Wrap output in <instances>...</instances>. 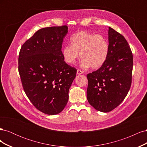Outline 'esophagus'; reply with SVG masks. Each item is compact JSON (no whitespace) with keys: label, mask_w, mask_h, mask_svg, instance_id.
<instances>
[{"label":"esophagus","mask_w":147,"mask_h":147,"mask_svg":"<svg viewBox=\"0 0 147 147\" xmlns=\"http://www.w3.org/2000/svg\"><path fill=\"white\" fill-rule=\"evenodd\" d=\"M77 74L78 75H81V74H83V71H82V70H80V69H78L77 71Z\"/></svg>","instance_id":"esophagus-1"}]
</instances>
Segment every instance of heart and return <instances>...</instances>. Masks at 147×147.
Returning <instances> with one entry per match:
<instances>
[{
	"label": "heart",
	"instance_id": "heart-1",
	"mask_svg": "<svg viewBox=\"0 0 147 147\" xmlns=\"http://www.w3.org/2000/svg\"><path fill=\"white\" fill-rule=\"evenodd\" d=\"M70 40L71 45H65L62 50L66 63L74 64L78 58L79 53L82 59L81 65L83 68L91 66L92 69H98L107 60L109 43L102 35L80 30Z\"/></svg>",
	"mask_w": 147,
	"mask_h": 147
}]
</instances>
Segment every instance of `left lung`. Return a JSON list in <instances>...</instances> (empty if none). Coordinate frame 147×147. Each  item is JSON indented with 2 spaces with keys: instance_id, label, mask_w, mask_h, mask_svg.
<instances>
[{
  "instance_id": "1",
  "label": "left lung",
  "mask_w": 147,
  "mask_h": 147,
  "mask_svg": "<svg viewBox=\"0 0 147 147\" xmlns=\"http://www.w3.org/2000/svg\"><path fill=\"white\" fill-rule=\"evenodd\" d=\"M110 51L102 67L87 75V99L96 110L109 112L124 99L132 83L133 55L123 35L109 28Z\"/></svg>"
}]
</instances>
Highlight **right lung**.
I'll use <instances>...</instances> for the list:
<instances>
[{
    "label": "right lung",
    "mask_w": 147,
    "mask_h": 147,
    "mask_svg": "<svg viewBox=\"0 0 147 147\" xmlns=\"http://www.w3.org/2000/svg\"><path fill=\"white\" fill-rule=\"evenodd\" d=\"M67 26L40 29L22 45L18 71L23 90L33 105L47 115L63 110L77 69L67 64L62 55Z\"/></svg>",
    "instance_id": "obj_1"
}]
</instances>
